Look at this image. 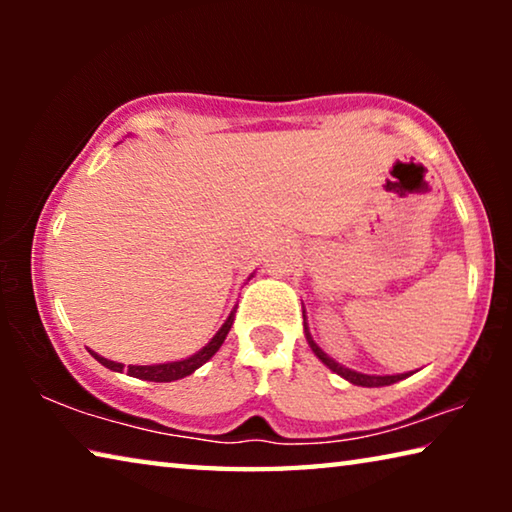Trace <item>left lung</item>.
Here are the masks:
<instances>
[{"mask_svg": "<svg viewBox=\"0 0 512 512\" xmlns=\"http://www.w3.org/2000/svg\"><path fill=\"white\" fill-rule=\"evenodd\" d=\"M305 339H307V343H309L311 352L316 354L320 363H325V366H327L329 370L336 372V375L343 377L345 381H350V384H354V386H366V388L391 386V384H397V381H402V379L413 375V372H397V375H366V372H357V370H352V368H348V366H343V363H339L336 359L329 357V354L314 341V336H311V332H309L307 316H305Z\"/></svg>", "mask_w": 512, "mask_h": 512, "instance_id": "left-lung-1", "label": "left lung"}]
</instances>
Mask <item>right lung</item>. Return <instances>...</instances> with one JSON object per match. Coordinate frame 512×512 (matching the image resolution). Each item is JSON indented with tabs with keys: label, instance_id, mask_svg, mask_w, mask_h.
I'll return each instance as SVG.
<instances>
[{
	"label": "right lung",
	"instance_id": "add662e5",
	"mask_svg": "<svg viewBox=\"0 0 512 512\" xmlns=\"http://www.w3.org/2000/svg\"><path fill=\"white\" fill-rule=\"evenodd\" d=\"M253 277V275H250ZM248 277V280H250ZM235 311H237V305L232 307V311L228 314V318H225V323L219 327V332H216L210 341H207L201 350L194 352L192 357L187 359H178V361H164V363H151V366H124V363H117V361H110L106 357H101L99 352L90 350V354L94 359H97L101 366H106L110 370L115 372H128L131 377H137V379H144V381H176V379H183L187 375H192V372H196L198 368L203 366V363L210 361L216 352H219V348L225 341V336H228L232 323H235Z\"/></svg>",
	"mask_w": 512,
	"mask_h": 512
}]
</instances>
